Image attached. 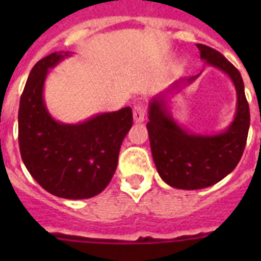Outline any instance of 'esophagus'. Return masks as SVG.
Instances as JSON below:
<instances>
[{"mask_svg": "<svg viewBox=\"0 0 261 261\" xmlns=\"http://www.w3.org/2000/svg\"><path fill=\"white\" fill-rule=\"evenodd\" d=\"M145 107L143 104H137L134 106V110H133V115H134V122L142 123L145 120Z\"/></svg>", "mask_w": 261, "mask_h": 261, "instance_id": "34e87169", "label": "esophagus"}]
</instances>
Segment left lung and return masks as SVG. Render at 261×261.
Here are the masks:
<instances>
[{
	"label": "left lung",
	"instance_id": "1",
	"mask_svg": "<svg viewBox=\"0 0 261 261\" xmlns=\"http://www.w3.org/2000/svg\"><path fill=\"white\" fill-rule=\"evenodd\" d=\"M196 47L207 65L231 79L237 92V111L230 126L219 134H192L178 126L168 110L165 97L181 85L192 83L198 75L180 80L151 100L146 127L153 160L164 181L178 190H200L226 177L241 160L251 123L240 71L219 51L204 44Z\"/></svg>",
	"mask_w": 261,
	"mask_h": 261
}]
</instances>
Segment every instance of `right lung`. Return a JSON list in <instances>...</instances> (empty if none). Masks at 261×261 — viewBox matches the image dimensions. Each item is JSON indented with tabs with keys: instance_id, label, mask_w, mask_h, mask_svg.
Masks as SVG:
<instances>
[{
	"instance_id": "1",
	"label": "right lung",
	"mask_w": 261,
	"mask_h": 261,
	"mask_svg": "<svg viewBox=\"0 0 261 261\" xmlns=\"http://www.w3.org/2000/svg\"><path fill=\"white\" fill-rule=\"evenodd\" d=\"M66 57L69 53H53L32 67L20 98L18 146L25 168L47 192L88 199L110 184L123 139L133 126V111L124 107L79 124L53 119L43 87L48 69Z\"/></svg>"
}]
</instances>
